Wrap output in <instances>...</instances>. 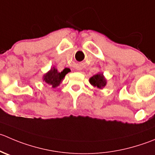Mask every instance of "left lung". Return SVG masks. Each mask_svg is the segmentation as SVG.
<instances>
[{"label":"left lung","instance_id":"1","mask_svg":"<svg viewBox=\"0 0 155 155\" xmlns=\"http://www.w3.org/2000/svg\"><path fill=\"white\" fill-rule=\"evenodd\" d=\"M89 82L94 87H97L99 89H102L107 85V79L104 76V73L99 72L89 79Z\"/></svg>","mask_w":155,"mask_h":155}]
</instances>
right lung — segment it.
Returning <instances> with one entry per match:
<instances>
[{"label":"right lung","instance_id":"obj_1","mask_svg":"<svg viewBox=\"0 0 155 155\" xmlns=\"http://www.w3.org/2000/svg\"><path fill=\"white\" fill-rule=\"evenodd\" d=\"M70 72V70L69 68H65L61 72H59L56 67H53L43 76L42 79L48 85H51L52 88H56L61 85L66 75Z\"/></svg>","mask_w":155,"mask_h":155}]
</instances>
